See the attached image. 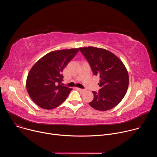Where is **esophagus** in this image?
Masks as SVG:
<instances>
[{"label": "esophagus", "instance_id": "1", "mask_svg": "<svg viewBox=\"0 0 157 157\" xmlns=\"http://www.w3.org/2000/svg\"><path fill=\"white\" fill-rule=\"evenodd\" d=\"M78 90H79L81 93H84L86 92L85 89H79V88H78Z\"/></svg>", "mask_w": 157, "mask_h": 157}]
</instances>
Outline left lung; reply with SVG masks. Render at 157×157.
I'll list each match as a JSON object with an SVG mask.
<instances>
[{"mask_svg":"<svg viewBox=\"0 0 157 157\" xmlns=\"http://www.w3.org/2000/svg\"><path fill=\"white\" fill-rule=\"evenodd\" d=\"M94 75L100 78L99 91H93L94 99L89 102L98 110L116 107L124 98L128 86V74L122 61L114 53L101 48L80 47Z\"/></svg>","mask_w":157,"mask_h":157,"instance_id":"left-lung-1","label":"left lung"}]
</instances>
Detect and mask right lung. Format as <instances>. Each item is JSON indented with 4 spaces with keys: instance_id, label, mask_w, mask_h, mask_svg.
Masks as SVG:
<instances>
[{
    "instance_id": "obj_1",
    "label": "right lung",
    "mask_w": 157,
    "mask_h": 157,
    "mask_svg": "<svg viewBox=\"0 0 157 157\" xmlns=\"http://www.w3.org/2000/svg\"><path fill=\"white\" fill-rule=\"evenodd\" d=\"M78 51V48L53 51L32 66L27 76L26 87L37 105L44 109H52L68 98L73 89L60 84L63 78L62 72Z\"/></svg>"
}]
</instances>
